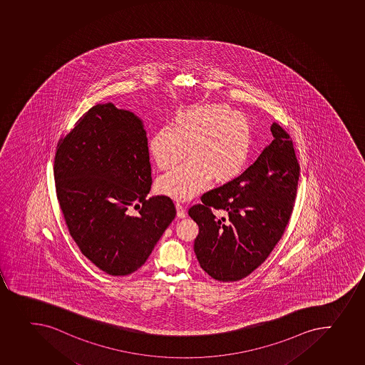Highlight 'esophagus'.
<instances>
[{
  "label": "esophagus",
  "instance_id": "esophagus-1",
  "mask_svg": "<svg viewBox=\"0 0 365 365\" xmlns=\"http://www.w3.org/2000/svg\"><path fill=\"white\" fill-rule=\"evenodd\" d=\"M175 209H177V217L178 218H185L186 217V210L184 209V206L177 202L175 204Z\"/></svg>",
  "mask_w": 365,
  "mask_h": 365
}]
</instances>
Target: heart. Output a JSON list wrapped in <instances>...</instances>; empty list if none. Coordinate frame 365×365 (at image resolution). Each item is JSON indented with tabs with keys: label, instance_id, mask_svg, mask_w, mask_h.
<instances>
[{
	"label": "heart",
	"instance_id": "1",
	"mask_svg": "<svg viewBox=\"0 0 365 365\" xmlns=\"http://www.w3.org/2000/svg\"><path fill=\"white\" fill-rule=\"evenodd\" d=\"M254 130L248 117L223 103L198 104L175 115L173 128H160L149 140V152L160 170H170L156 182L161 195L191 200L210 179L227 184L245 170L252 156Z\"/></svg>",
	"mask_w": 365,
	"mask_h": 365
}]
</instances>
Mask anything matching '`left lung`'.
Here are the masks:
<instances>
[{
    "label": "left lung",
    "mask_w": 365,
    "mask_h": 365,
    "mask_svg": "<svg viewBox=\"0 0 365 365\" xmlns=\"http://www.w3.org/2000/svg\"><path fill=\"white\" fill-rule=\"evenodd\" d=\"M274 140L252 166L206 192L188 215L198 224L195 252L211 277L234 282L261 266L282 237L293 211L300 167L289 135L273 123ZM227 212L217 219L212 209Z\"/></svg>",
    "instance_id": "8db88e82"
}]
</instances>
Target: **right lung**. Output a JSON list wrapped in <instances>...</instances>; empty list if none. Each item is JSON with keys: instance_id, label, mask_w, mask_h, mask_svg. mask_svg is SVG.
Masks as SVG:
<instances>
[{"instance_id": "1", "label": "right lung", "mask_w": 365, "mask_h": 365, "mask_svg": "<svg viewBox=\"0 0 365 365\" xmlns=\"http://www.w3.org/2000/svg\"><path fill=\"white\" fill-rule=\"evenodd\" d=\"M150 174L143 122L113 103L92 106L58 143L54 180L65 222L104 273L136 272L175 217L168 197L147 198Z\"/></svg>"}]
</instances>
